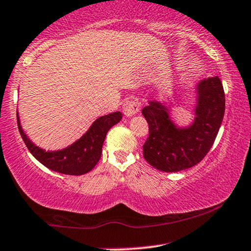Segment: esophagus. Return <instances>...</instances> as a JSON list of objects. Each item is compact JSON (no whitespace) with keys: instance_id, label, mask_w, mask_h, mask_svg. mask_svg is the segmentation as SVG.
Instances as JSON below:
<instances>
[{"instance_id":"esophagus-1","label":"esophagus","mask_w":251,"mask_h":251,"mask_svg":"<svg viewBox=\"0 0 251 251\" xmlns=\"http://www.w3.org/2000/svg\"><path fill=\"white\" fill-rule=\"evenodd\" d=\"M123 112L126 117H133L135 113L139 112V102L135 99H128L123 105Z\"/></svg>"}]
</instances>
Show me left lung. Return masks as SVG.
Returning <instances> with one entry per match:
<instances>
[{
    "instance_id": "obj_1",
    "label": "left lung",
    "mask_w": 251,
    "mask_h": 251,
    "mask_svg": "<svg viewBox=\"0 0 251 251\" xmlns=\"http://www.w3.org/2000/svg\"><path fill=\"white\" fill-rule=\"evenodd\" d=\"M195 117L187 126L171 118L165 101L150 100L141 113L149 123L144 158L162 172H180L201 161L209 152L225 116L226 98L220 78H203L196 84Z\"/></svg>"
}]
</instances>
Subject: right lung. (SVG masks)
<instances>
[{"mask_svg":"<svg viewBox=\"0 0 251 251\" xmlns=\"http://www.w3.org/2000/svg\"><path fill=\"white\" fill-rule=\"evenodd\" d=\"M123 114L117 112L106 114L96 119L90 128L74 144L62 150L45 151L32 143L21 126L19 112L17 125L23 141L32 155L51 171L68 175L86 174L97 165L101 156V149L106 133L112 126L122 120Z\"/></svg>","mask_w":251,"mask_h":251,"instance_id":"obj_1","label":"right lung"}]
</instances>
